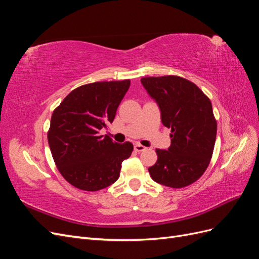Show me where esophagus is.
Masks as SVG:
<instances>
[{
  "label": "esophagus",
  "mask_w": 259,
  "mask_h": 259,
  "mask_svg": "<svg viewBox=\"0 0 259 259\" xmlns=\"http://www.w3.org/2000/svg\"><path fill=\"white\" fill-rule=\"evenodd\" d=\"M134 150H135L136 152H142V151H145V150H146V147H144V146H142V145H139V144H136V145L134 146Z\"/></svg>",
  "instance_id": "34e87169"
}]
</instances>
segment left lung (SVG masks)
Segmentation results:
<instances>
[{
  "label": "left lung",
  "mask_w": 259,
  "mask_h": 259,
  "mask_svg": "<svg viewBox=\"0 0 259 259\" xmlns=\"http://www.w3.org/2000/svg\"><path fill=\"white\" fill-rule=\"evenodd\" d=\"M142 84L170 128L168 149H156L158 160L149 167L155 183L184 188L198 180L213 154L217 123L210 100L194 83L176 75L143 77Z\"/></svg>",
  "instance_id": "obj_1"
}]
</instances>
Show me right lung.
Masks as SVG:
<instances>
[{
  "label": "right lung",
  "instance_id": "add662e5",
  "mask_svg": "<svg viewBox=\"0 0 259 259\" xmlns=\"http://www.w3.org/2000/svg\"><path fill=\"white\" fill-rule=\"evenodd\" d=\"M130 85V80L82 85L54 110L48 134L51 152L62 177L75 188L97 191L112 185L131 156L130 142L117 144L99 135L113 122Z\"/></svg>",
  "mask_w": 259,
  "mask_h": 259
}]
</instances>
